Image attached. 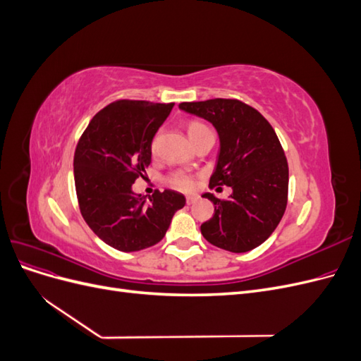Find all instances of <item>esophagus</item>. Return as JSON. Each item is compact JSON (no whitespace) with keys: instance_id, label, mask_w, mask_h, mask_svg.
Segmentation results:
<instances>
[{"instance_id":"obj_1","label":"esophagus","mask_w":361,"mask_h":361,"mask_svg":"<svg viewBox=\"0 0 361 361\" xmlns=\"http://www.w3.org/2000/svg\"><path fill=\"white\" fill-rule=\"evenodd\" d=\"M197 200H199V195H195V194L187 195V203H188V204H191V203H194V202H197Z\"/></svg>"}]
</instances>
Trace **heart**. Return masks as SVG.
<instances>
[{"mask_svg":"<svg viewBox=\"0 0 361 361\" xmlns=\"http://www.w3.org/2000/svg\"><path fill=\"white\" fill-rule=\"evenodd\" d=\"M204 129H207V128L203 123L192 122L188 126V135L191 137V135L197 134V133H200V130H204ZM154 147H155V145H154ZM174 185H176L178 188H180L183 191H191L194 188V180L190 176H185V174H179V176L174 178Z\"/></svg>","mask_w":361,"mask_h":361,"instance_id":"obj_1","label":"heart"}]
</instances>
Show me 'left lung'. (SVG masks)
Here are the masks:
<instances>
[{
	"instance_id": "obj_1",
	"label": "left lung",
	"mask_w": 361,
	"mask_h": 361,
	"mask_svg": "<svg viewBox=\"0 0 361 361\" xmlns=\"http://www.w3.org/2000/svg\"><path fill=\"white\" fill-rule=\"evenodd\" d=\"M182 111L207 120L220 138L209 187L232 188L227 200L206 192L214 215L202 224L207 243L232 253L259 247L276 231L288 203L289 169L268 120L236 99L182 102Z\"/></svg>"
}]
</instances>
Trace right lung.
Returning <instances> with one entry per match:
<instances>
[{"instance_id":"add662e5","label":"right lung","mask_w":361,"mask_h":361,"mask_svg":"<svg viewBox=\"0 0 361 361\" xmlns=\"http://www.w3.org/2000/svg\"><path fill=\"white\" fill-rule=\"evenodd\" d=\"M174 104L117 101L97 113L73 157L75 188L85 223L110 247L140 251L166 236L185 195L157 191L149 203L133 191L152 161V140Z\"/></svg>"}]
</instances>
